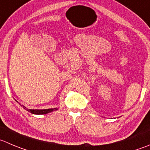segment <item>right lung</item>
Instances as JSON below:
<instances>
[{"label":"right lung","instance_id":"add662e5","mask_svg":"<svg viewBox=\"0 0 150 150\" xmlns=\"http://www.w3.org/2000/svg\"><path fill=\"white\" fill-rule=\"evenodd\" d=\"M17 101V100H16ZM23 106V108L24 109H25L26 110H28V112L31 113L33 114H37V115H40V114H47L48 113L53 111V110H57L58 108H48V109H28L24 105Z\"/></svg>","mask_w":150,"mask_h":150}]
</instances>
